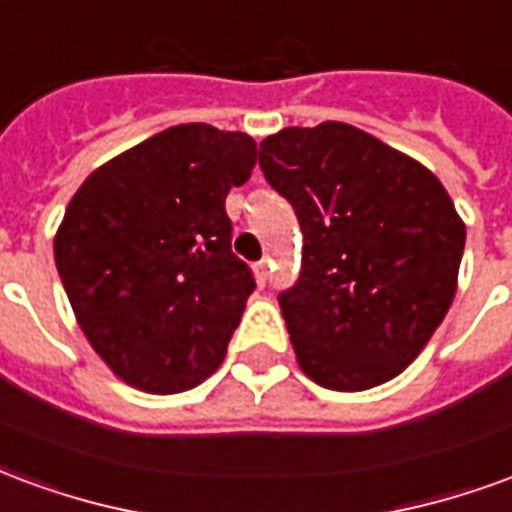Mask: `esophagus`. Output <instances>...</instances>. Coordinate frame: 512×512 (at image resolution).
<instances>
[{"label":"esophagus","mask_w":512,"mask_h":512,"mask_svg":"<svg viewBox=\"0 0 512 512\" xmlns=\"http://www.w3.org/2000/svg\"><path fill=\"white\" fill-rule=\"evenodd\" d=\"M255 277L260 285H266L268 279V260H260V263H255Z\"/></svg>","instance_id":"esophagus-1"}]
</instances>
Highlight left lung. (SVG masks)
<instances>
[{"label": "left lung", "mask_w": 512, "mask_h": 512, "mask_svg": "<svg viewBox=\"0 0 512 512\" xmlns=\"http://www.w3.org/2000/svg\"><path fill=\"white\" fill-rule=\"evenodd\" d=\"M260 169L299 219L301 274L279 293L299 367L362 392L400 376L450 310L466 227L439 178L348 123L282 128Z\"/></svg>", "instance_id": "left-lung-1"}]
</instances>
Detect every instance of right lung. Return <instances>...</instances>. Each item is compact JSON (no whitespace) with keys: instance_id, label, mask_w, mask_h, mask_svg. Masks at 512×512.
Segmentation results:
<instances>
[{"instance_id":"add662e5","label":"right lung","mask_w":512,"mask_h":512,"mask_svg":"<svg viewBox=\"0 0 512 512\" xmlns=\"http://www.w3.org/2000/svg\"><path fill=\"white\" fill-rule=\"evenodd\" d=\"M255 161L249 134L172 126L95 169L68 202L54 263L84 337L126 384L175 395L222 365L255 290L224 200Z\"/></svg>"}]
</instances>
